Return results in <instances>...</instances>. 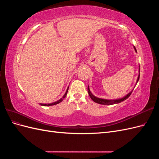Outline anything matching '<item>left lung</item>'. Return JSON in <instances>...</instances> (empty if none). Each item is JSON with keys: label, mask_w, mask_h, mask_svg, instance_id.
<instances>
[{"label": "left lung", "mask_w": 159, "mask_h": 159, "mask_svg": "<svg viewBox=\"0 0 159 159\" xmlns=\"http://www.w3.org/2000/svg\"><path fill=\"white\" fill-rule=\"evenodd\" d=\"M134 50L137 52L136 48H134ZM139 71H140V69H139ZM139 77H140V73H139V75L138 76V79L137 82H138V81L139 80ZM88 93L89 97L91 98V99H92L94 102L99 103V104H102V105H113V104H116V103H121L123 101L127 99L130 95H131L132 93V91L131 92L129 93L126 96H125L124 98H121V99H115V100H108V99H101V98H96L95 96L90 92V90L89 89V88H88Z\"/></svg>", "instance_id": "obj_1"}]
</instances>
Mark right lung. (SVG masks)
<instances>
[{
  "instance_id": "1",
  "label": "right lung",
  "mask_w": 159,
  "mask_h": 159,
  "mask_svg": "<svg viewBox=\"0 0 159 159\" xmlns=\"http://www.w3.org/2000/svg\"><path fill=\"white\" fill-rule=\"evenodd\" d=\"M68 89H67L66 93H65L64 95L63 96V98H62L61 99H60V100L57 101V102H54V103H48V104H44V103L42 104V103H40V105H43V106H50V105H56V104H57V103H60L61 102H62V100L64 99V98H66V95H67V93H68Z\"/></svg>"
}]
</instances>
